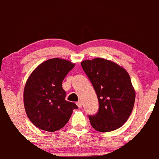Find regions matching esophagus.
<instances>
[{
    "mask_svg": "<svg viewBox=\"0 0 159 159\" xmlns=\"http://www.w3.org/2000/svg\"><path fill=\"white\" fill-rule=\"evenodd\" d=\"M76 105L79 108H82V102H78L76 103Z\"/></svg>",
    "mask_w": 159,
    "mask_h": 159,
    "instance_id": "obj_1",
    "label": "esophagus"
}]
</instances>
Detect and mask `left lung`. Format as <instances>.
I'll use <instances>...</instances> for the list:
<instances>
[{
  "mask_svg": "<svg viewBox=\"0 0 159 159\" xmlns=\"http://www.w3.org/2000/svg\"><path fill=\"white\" fill-rule=\"evenodd\" d=\"M81 65L99 104L97 114L89 116L91 126L101 132L120 128L130 116L136 99L129 74L120 65L102 57L84 60Z\"/></svg>",
  "mask_w": 159,
  "mask_h": 159,
  "instance_id": "obj_1",
  "label": "left lung"
}]
</instances>
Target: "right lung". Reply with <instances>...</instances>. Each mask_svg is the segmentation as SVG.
Returning <instances> with one entry per match:
<instances>
[{"mask_svg": "<svg viewBox=\"0 0 159 159\" xmlns=\"http://www.w3.org/2000/svg\"><path fill=\"white\" fill-rule=\"evenodd\" d=\"M75 64L68 60L52 58L30 73L23 90L26 113L33 125L46 132L65 126L76 105L65 100L62 82Z\"/></svg>", "mask_w": 159, "mask_h": 159, "instance_id": "1", "label": "right lung"}]
</instances>
